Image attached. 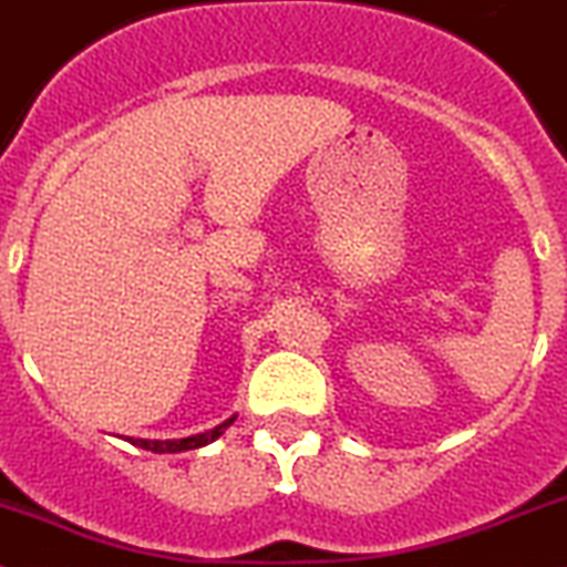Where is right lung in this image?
<instances>
[{
    "label": "right lung",
    "instance_id": "add662e5",
    "mask_svg": "<svg viewBox=\"0 0 567 567\" xmlns=\"http://www.w3.org/2000/svg\"><path fill=\"white\" fill-rule=\"evenodd\" d=\"M235 422V416L226 422H220L218 427H212V431L206 433H198V436H187V439H167V442H151V439H131V442L136 444V447H145V451H153V453H182V451H195V447H204V444L215 442V439L220 436V433L226 431V427Z\"/></svg>",
    "mask_w": 567,
    "mask_h": 567
}]
</instances>
